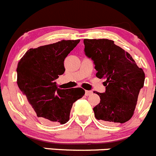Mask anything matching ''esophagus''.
<instances>
[{"label": "esophagus", "instance_id": "34e87169", "mask_svg": "<svg viewBox=\"0 0 156 156\" xmlns=\"http://www.w3.org/2000/svg\"><path fill=\"white\" fill-rule=\"evenodd\" d=\"M92 94V91H85V95H87V96H88V95H91Z\"/></svg>", "mask_w": 156, "mask_h": 156}]
</instances>
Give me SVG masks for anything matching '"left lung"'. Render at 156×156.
I'll list each match as a JSON object with an SVG mask.
<instances>
[{
    "label": "left lung",
    "mask_w": 156,
    "mask_h": 156,
    "mask_svg": "<svg viewBox=\"0 0 156 156\" xmlns=\"http://www.w3.org/2000/svg\"><path fill=\"white\" fill-rule=\"evenodd\" d=\"M84 44L85 55L95 64L96 77L106 80L105 92H95L100 97V102L93 108L95 118L107 124L128 121L144 86V71L113 40L85 39Z\"/></svg>",
    "instance_id": "8db88e82"
}]
</instances>
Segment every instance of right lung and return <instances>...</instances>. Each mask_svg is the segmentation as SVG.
<instances>
[{
    "instance_id": "add662e5",
    "label": "right lung",
    "mask_w": 156,
    "mask_h": 156,
    "mask_svg": "<svg viewBox=\"0 0 156 156\" xmlns=\"http://www.w3.org/2000/svg\"><path fill=\"white\" fill-rule=\"evenodd\" d=\"M79 42L62 40L31 48L18 64V86L45 123H67L73 103L85 95L81 88L60 89L55 81L65 71L64 59Z\"/></svg>"
}]
</instances>
